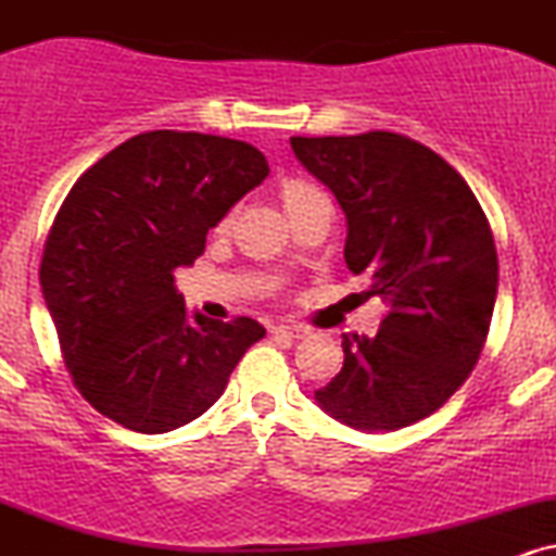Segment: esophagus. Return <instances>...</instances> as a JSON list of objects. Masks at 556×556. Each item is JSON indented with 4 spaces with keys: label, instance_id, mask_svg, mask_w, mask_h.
<instances>
[{
    "label": "esophagus",
    "instance_id": "34e87169",
    "mask_svg": "<svg viewBox=\"0 0 556 556\" xmlns=\"http://www.w3.org/2000/svg\"><path fill=\"white\" fill-rule=\"evenodd\" d=\"M274 337H290V340H303L308 334V329L298 327V324H274L271 327Z\"/></svg>",
    "mask_w": 556,
    "mask_h": 556
}]
</instances>
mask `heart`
Returning <instances> with one entry per match:
<instances>
[{
    "label": "heart",
    "instance_id": "heart-1",
    "mask_svg": "<svg viewBox=\"0 0 556 556\" xmlns=\"http://www.w3.org/2000/svg\"><path fill=\"white\" fill-rule=\"evenodd\" d=\"M316 198H324L321 190L303 180H287L282 182V188H279V201H282L287 216H292L303 206H308V203L316 201Z\"/></svg>",
    "mask_w": 556,
    "mask_h": 556
}]
</instances>
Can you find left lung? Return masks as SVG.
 <instances>
[{
    "label": "left lung",
    "instance_id": "8db88e82",
    "mask_svg": "<svg viewBox=\"0 0 556 556\" xmlns=\"http://www.w3.org/2000/svg\"><path fill=\"white\" fill-rule=\"evenodd\" d=\"M290 143L342 206L363 298L389 305L374 337H342V371L316 402L350 429H405L463 387L486 342L500 285L486 214L457 169L400 132Z\"/></svg>",
    "mask_w": 556,
    "mask_h": 556
}]
</instances>
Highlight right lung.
I'll return each instance as SVG.
<instances>
[{
	"label": "right lung",
	"instance_id": "obj_1",
	"mask_svg": "<svg viewBox=\"0 0 556 556\" xmlns=\"http://www.w3.org/2000/svg\"><path fill=\"white\" fill-rule=\"evenodd\" d=\"M266 175V156L245 140L151 130L73 185L38 277L73 384L101 416L138 433L180 429L222 397L266 334L248 316L188 318L175 287L208 229Z\"/></svg>",
	"mask_w": 556,
	"mask_h": 556
}]
</instances>
